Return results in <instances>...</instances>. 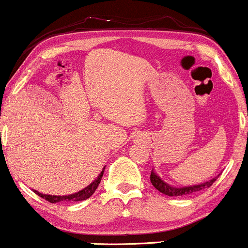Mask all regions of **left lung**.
Here are the masks:
<instances>
[{"label": "left lung", "instance_id": "left-lung-1", "mask_svg": "<svg viewBox=\"0 0 248 248\" xmlns=\"http://www.w3.org/2000/svg\"><path fill=\"white\" fill-rule=\"evenodd\" d=\"M219 177L217 175V177L212 178V180L207 181V182L203 183H199V185H194V186H186V187H174L171 185H168L167 182H164L161 177L157 175V172L153 169L150 175V181L153 183V186L155 187L157 190L161 191L162 194L168 196H186V195H190V194L196 193V191L202 190V189L209 188L213 183L217 181V178Z\"/></svg>", "mask_w": 248, "mask_h": 248}]
</instances>
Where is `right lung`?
<instances>
[{
  "instance_id": "add662e5",
  "label": "right lung",
  "mask_w": 248,
  "mask_h": 248,
  "mask_svg": "<svg viewBox=\"0 0 248 248\" xmlns=\"http://www.w3.org/2000/svg\"><path fill=\"white\" fill-rule=\"evenodd\" d=\"M104 169H105V167H104L102 171H100L99 176L95 178V180L93 181L91 185H89L87 187L81 189V190L77 191V193L71 194V195H62V196H61V195H48V194L39 193L38 190H34V191H35L36 195H39L40 198L47 200V201L50 202V203H57V202H61V201H72V202L84 201V200L91 198V196L93 195V193L95 191V189L98 188L100 181H102V177H103V174H104Z\"/></svg>"
}]
</instances>
